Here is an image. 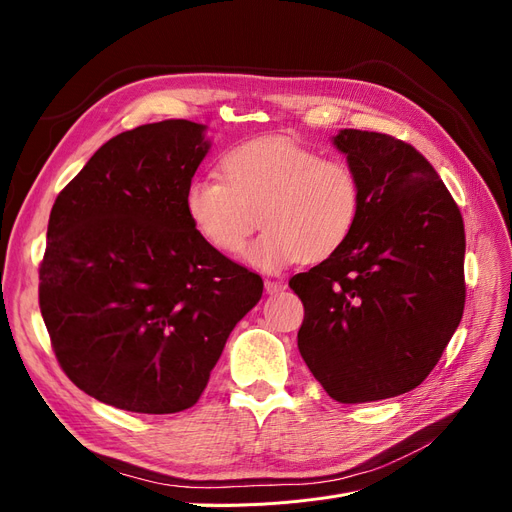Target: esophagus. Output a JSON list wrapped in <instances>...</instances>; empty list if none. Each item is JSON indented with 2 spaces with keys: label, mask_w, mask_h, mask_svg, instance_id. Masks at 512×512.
Masks as SVG:
<instances>
[{
  "label": "esophagus",
  "mask_w": 512,
  "mask_h": 512,
  "mask_svg": "<svg viewBox=\"0 0 512 512\" xmlns=\"http://www.w3.org/2000/svg\"><path fill=\"white\" fill-rule=\"evenodd\" d=\"M284 288H286V284H284L282 280H267V282H265L267 294H277V292H282Z\"/></svg>",
  "instance_id": "esophagus-1"
}]
</instances>
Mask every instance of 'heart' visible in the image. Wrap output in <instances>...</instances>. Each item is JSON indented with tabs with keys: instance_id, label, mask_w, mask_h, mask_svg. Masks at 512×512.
I'll return each instance as SVG.
<instances>
[{
	"instance_id": "obj_1",
	"label": "heart",
	"mask_w": 512,
	"mask_h": 512,
	"mask_svg": "<svg viewBox=\"0 0 512 512\" xmlns=\"http://www.w3.org/2000/svg\"><path fill=\"white\" fill-rule=\"evenodd\" d=\"M222 177L188 183L183 209L196 235L220 254H237L260 224L267 230L245 260L282 271L303 258L335 256L352 237L363 209L361 181L339 160L284 136H265L224 153Z\"/></svg>"
}]
</instances>
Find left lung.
Instances as JSON below:
<instances>
[{
  "label": "left lung",
  "mask_w": 512,
  "mask_h": 512,
  "mask_svg": "<svg viewBox=\"0 0 512 512\" xmlns=\"http://www.w3.org/2000/svg\"><path fill=\"white\" fill-rule=\"evenodd\" d=\"M333 145L361 181V218L290 288L305 307V365L339 404H365L416 389L440 361L466 305V232L412 145L363 130H339Z\"/></svg>",
  "instance_id": "1"
}]
</instances>
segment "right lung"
<instances>
[{
	"label": "right lung",
	"instance_id": "1",
	"mask_svg": "<svg viewBox=\"0 0 512 512\" xmlns=\"http://www.w3.org/2000/svg\"><path fill=\"white\" fill-rule=\"evenodd\" d=\"M166 119L104 143L55 198L40 312L66 376L119 410L173 414L203 395L260 275L200 239L183 194L211 141Z\"/></svg>",
	"mask_w": 512,
	"mask_h": 512
}]
</instances>
